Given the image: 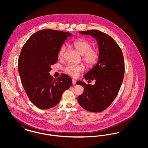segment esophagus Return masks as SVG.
I'll use <instances>...</instances> for the list:
<instances>
[{
    "label": "esophagus",
    "mask_w": 148,
    "mask_h": 148,
    "mask_svg": "<svg viewBox=\"0 0 148 148\" xmlns=\"http://www.w3.org/2000/svg\"><path fill=\"white\" fill-rule=\"evenodd\" d=\"M72 83H73V85L76 84V81L74 79L72 80Z\"/></svg>",
    "instance_id": "34e87169"
}]
</instances>
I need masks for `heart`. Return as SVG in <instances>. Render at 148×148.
<instances>
[{
	"mask_svg": "<svg viewBox=\"0 0 148 148\" xmlns=\"http://www.w3.org/2000/svg\"><path fill=\"white\" fill-rule=\"evenodd\" d=\"M73 46L83 56V59L88 65H93L98 62L99 56L98 50L92 48V44L88 40L82 39H77L73 42ZM65 50V47L64 45L62 46L58 52L59 58L62 59L63 58ZM83 69L84 68L82 65L68 64L64 70L66 73L75 77L79 72L83 71Z\"/></svg>",
	"mask_w": 148,
	"mask_h": 148,
	"instance_id": "heart-1",
	"label": "heart"
}]
</instances>
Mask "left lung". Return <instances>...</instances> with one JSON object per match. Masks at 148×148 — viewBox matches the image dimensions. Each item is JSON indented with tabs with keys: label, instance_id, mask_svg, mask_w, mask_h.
Segmentation results:
<instances>
[{
	"label": "left lung",
	"instance_id": "8db88e82",
	"mask_svg": "<svg viewBox=\"0 0 148 148\" xmlns=\"http://www.w3.org/2000/svg\"><path fill=\"white\" fill-rule=\"evenodd\" d=\"M90 35L98 44V60L83 76L86 80H95V84L77 81L76 84L84 88L83 93L77 97L79 105L84 109L98 113L106 109L116 98L124 75V60L118 44L109 35L98 30L79 32Z\"/></svg>",
	"mask_w": 148,
	"mask_h": 148
}]
</instances>
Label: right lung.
<instances>
[{
    "label": "right lung",
    "instance_id": "obj_1",
    "mask_svg": "<svg viewBox=\"0 0 148 148\" xmlns=\"http://www.w3.org/2000/svg\"><path fill=\"white\" fill-rule=\"evenodd\" d=\"M70 33L43 29L32 35L21 49L18 69L24 90L32 103L41 109L56 106L72 80L62 74L54 80L51 65L56 63L58 52Z\"/></svg>",
    "mask_w": 148,
    "mask_h": 148
}]
</instances>
